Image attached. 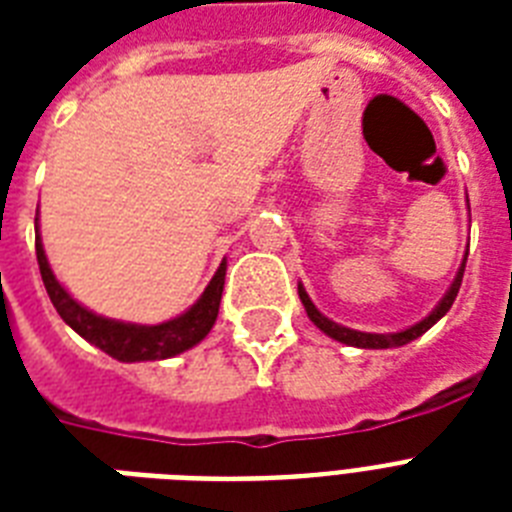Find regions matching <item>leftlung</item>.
Wrapping results in <instances>:
<instances>
[{
	"label": "left lung",
	"mask_w": 512,
	"mask_h": 512,
	"mask_svg": "<svg viewBox=\"0 0 512 512\" xmlns=\"http://www.w3.org/2000/svg\"><path fill=\"white\" fill-rule=\"evenodd\" d=\"M468 260V257H465ZM462 273H465V265L460 268V273H457V279H454L452 289L446 292V297L438 303V308L433 313H430L428 319H422L420 324H414L412 329H406V332H396V335H369V332H356V329H348V327H340V324H335V321H329L327 316H321L319 311H316V305L311 303V297L305 295L303 287H297V292H300V300H303L305 311H308V316H311V321L316 324V327L321 329V332H327L329 337H335V340L345 342V345H356V348H396V345H406V342L417 340L420 335H425L433 324H436L441 316H444L449 308H452L454 297H457V292H460V284H462Z\"/></svg>",
	"instance_id": "left-lung-1"
}]
</instances>
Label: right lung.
Listing matches in <instances>:
<instances>
[{
  "label": "right lung",
  "instance_id": "obj_1",
  "mask_svg": "<svg viewBox=\"0 0 512 512\" xmlns=\"http://www.w3.org/2000/svg\"><path fill=\"white\" fill-rule=\"evenodd\" d=\"M36 263H39L44 289H47L55 311L60 313V319L66 321L76 335H82L84 340L92 342L95 348H100L116 361H156V358H170L193 348L196 342L207 337V332L215 324L225 284V263H220L217 273L204 289V295L196 300L191 311H185L183 316H177L167 324L138 327V324H122V321L95 316L76 303L52 276L39 233H36Z\"/></svg>",
  "mask_w": 512,
  "mask_h": 512
}]
</instances>
